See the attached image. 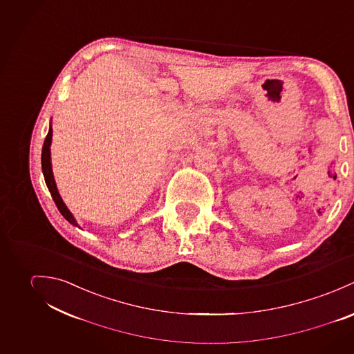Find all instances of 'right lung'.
I'll list each match as a JSON object with an SVG mask.
<instances>
[{
  "mask_svg": "<svg viewBox=\"0 0 354 354\" xmlns=\"http://www.w3.org/2000/svg\"><path fill=\"white\" fill-rule=\"evenodd\" d=\"M51 136H53V130L50 127L47 136H46V140H44V144H43V149H41V169H43V175H44V180H46V185L48 187V192L53 196L58 210L61 212V214L73 225H77L75 217L72 216V213L69 212V209L66 207V205L64 203L62 198L58 194V190H57V186H55V182H54V176H53V171H51V161H50V145H51Z\"/></svg>",
  "mask_w": 354,
  "mask_h": 354,
  "instance_id": "obj_1",
  "label": "right lung"
}]
</instances>
